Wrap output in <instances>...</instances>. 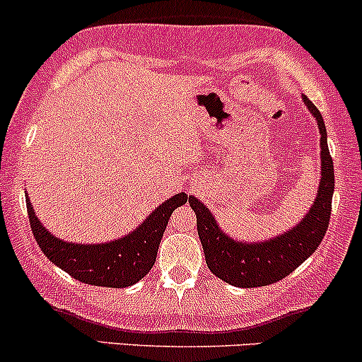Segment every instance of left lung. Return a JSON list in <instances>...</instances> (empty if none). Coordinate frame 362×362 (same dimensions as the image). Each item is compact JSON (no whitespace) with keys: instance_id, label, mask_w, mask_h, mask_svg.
Listing matches in <instances>:
<instances>
[{"instance_id":"left-lung-1","label":"left lung","mask_w":362,"mask_h":362,"mask_svg":"<svg viewBox=\"0 0 362 362\" xmlns=\"http://www.w3.org/2000/svg\"><path fill=\"white\" fill-rule=\"evenodd\" d=\"M303 98L320 127L321 182L315 204L296 228L268 242L244 244L225 235L209 209L196 197H189L190 208L197 216V233L204 249L206 264L213 275L235 287L254 288L276 284L281 278L291 275L297 266L303 264L316 251L327 233L329 216H332L333 189H335L333 160L328 151L327 127L323 117L308 96Z\"/></svg>"}]
</instances>
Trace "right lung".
Segmentation results:
<instances>
[{
    "label": "right lung",
    "instance_id": "add662e5",
    "mask_svg": "<svg viewBox=\"0 0 362 362\" xmlns=\"http://www.w3.org/2000/svg\"><path fill=\"white\" fill-rule=\"evenodd\" d=\"M185 202L187 194H177L151 213L148 220L132 233H127L123 239L96 245L71 244L51 235L35 218L29 197L27 211L35 240L51 263L59 266L63 272L82 284L123 288L148 275L156 261L158 247L170 216Z\"/></svg>",
    "mask_w": 362,
    "mask_h": 362
}]
</instances>
